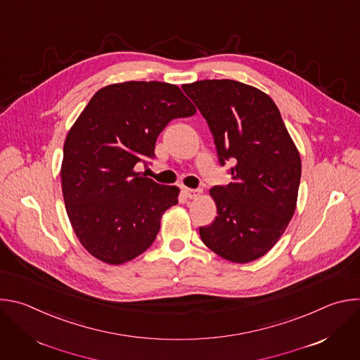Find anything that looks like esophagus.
I'll list each match as a JSON object with an SVG mask.
<instances>
[{
  "mask_svg": "<svg viewBox=\"0 0 360 360\" xmlns=\"http://www.w3.org/2000/svg\"><path fill=\"white\" fill-rule=\"evenodd\" d=\"M184 193H185V196L186 198H189V199H196V198H199L200 196V191L199 189H191V188H184Z\"/></svg>",
  "mask_w": 360,
  "mask_h": 360,
  "instance_id": "esophagus-1",
  "label": "esophagus"
}]
</instances>
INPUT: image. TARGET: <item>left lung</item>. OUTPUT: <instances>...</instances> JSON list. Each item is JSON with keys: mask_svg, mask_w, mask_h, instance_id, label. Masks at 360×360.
<instances>
[{"mask_svg": "<svg viewBox=\"0 0 360 360\" xmlns=\"http://www.w3.org/2000/svg\"><path fill=\"white\" fill-rule=\"evenodd\" d=\"M214 135L221 165L232 160V181L210 189L218 217L199 228L221 258L248 264L281 239L297 200L302 162L281 112L264 91L232 79L184 84Z\"/></svg>", "mask_w": 360, "mask_h": 360, "instance_id": "obj_1", "label": "left lung"}]
</instances>
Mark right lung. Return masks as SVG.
<instances>
[{
    "label": "right lung",
    "instance_id": "obj_1",
    "mask_svg": "<svg viewBox=\"0 0 360 360\" xmlns=\"http://www.w3.org/2000/svg\"><path fill=\"white\" fill-rule=\"evenodd\" d=\"M195 112L179 86L158 81L111 84L89 99L64 142L61 186L72 229L94 258L122 265L155 240L179 188L135 165L153 157L169 121Z\"/></svg>",
    "mask_w": 360,
    "mask_h": 360
}]
</instances>
